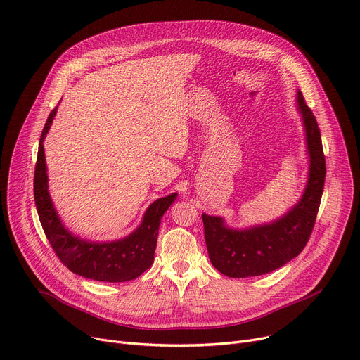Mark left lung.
<instances>
[{
    "label": "left lung",
    "instance_id": "left-lung-1",
    "mask_svg": "<svg viewBox=\"0 0 360 360\" xmlns=\"http://www.w3.org/2000/svg\"><path fill=\"white\" fill-rule=\"evenodd\" d=\"M310 155L309 181L294 207L272 224L250 229L228 228L222 217L202 214L205 240L212 265L231 278L264 275L295 258L313 232L326 179V160L320 128L311 109L297 92Z\"/></svg>",
    "mask_w": 360,
    "mask_h": 360
}]
</instances>
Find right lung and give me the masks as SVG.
I'll list each match as a JSON object with an SVG mask.
<instances>
[{
    "label": "right lung",
    "instance_id": "add662e5",
    "mask_svg": "<svg viewBox=\"0 0 360 360\" xmlns=\"http://www.w3.org/2000/svg\"><path fill=\"white\" fill-rule=\"evenodd\" d=\"M54 108L41 131L34 170V202L40 224L53 251L65 266L85 278L102 283H125L140 276L154 261L161 217L177 198V193L150 205L143 224L129 236L112 242H88L72 235L54 210L49 190L43 141L56 115Z\"/></svg>",
    "mask_w": 360,
    "mask_h": 360
}]
</instances>
